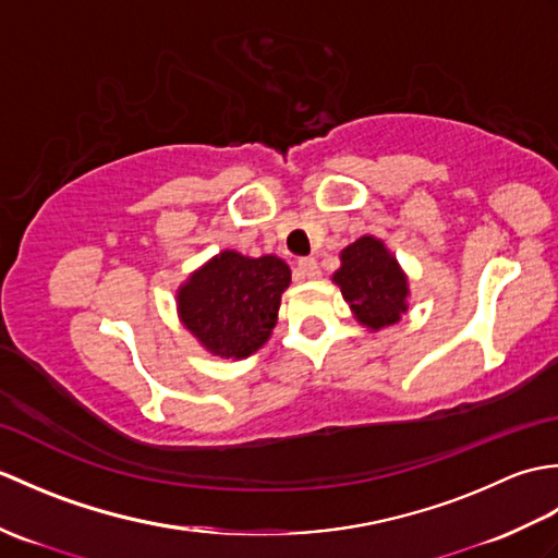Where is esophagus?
Instances as JSON below:
<instances>
[{
	"label": "esophagus",
	"instance_id": "obj_1",
	"mask_svg": "<svg viewBox=\"0 0 558 558\" xmlns=\"http://www.w3.org/2000/svg\"><path fill=\"white\" fill-rule=\"evenodd\" d=\"M322 276V268H318L316 258H300L298 260V278L300 280H314Z\"/></svg>",
	"mask_w": 558,
	"mask_h": 558
}]
</instances>
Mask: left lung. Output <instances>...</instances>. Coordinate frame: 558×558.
Masks as SVG:
<instances>
[{
	"mask_svg": "<svg viewBox=\"0 0 558 558\" xmlns=\"http://www.w3.org/2000/svg\"><path fill=\"white\" fill-rule=\"evenodd\" d=\"M342 266L333 276L342 298L366 328H384L408 312V280L396 258L374 236H360L342 248Z\"/></svg>",
	"mask_w": 558,
	"mask_h": 558,
	"instance_id": "1",
	"label": "left lung"
}]
</instances>
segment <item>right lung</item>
Returning <instances> with one entry per match:
<instances>
[{
	"label": "right lung",
	"instance_id": "obj_1",
	"mask_svg": "<svg viewBox=\"0 0 558 558\" xmlns=\"http://www.w3.org/2000/svg\"><path fill=\"white\" fill-rule=\"evenodd\" d=\"M292 272L278 256L222 252L180 290L184 326L220 357H246L268 340Z\"/></svg>",
	"mask_w": 558,
	"mask_h": 558
}]
</instances>
